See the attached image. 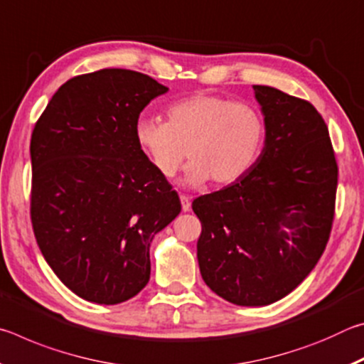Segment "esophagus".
I'll list each match as a JSON object with an SVG mask.
<instances>
[{
    "instance_id": "1",
    "label": "esophagus",
    "mask_w": 364,
    "mask_h": 364,
    "mask_svg": "<svg viewBox=\"0 0 364 364\" xmlns=\"http://www.w3.org/2000/svg\"><path fill=\"white\" fill-rule=\"evenodd\" d=\"M180 200H181V208L183 212H189L191 210V199L188 196H180Z\"/></svg>"
}]
</instances>
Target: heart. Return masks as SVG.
<instances>
[{"mask_svg":"<svg viewBox=\"0 0 364 364\" xmlns=\"http://www.w3.org/2000/svg\"><path fill=\"white\" fill-rule=\"evenodd\" d=\"M133 138L138 151L160 176H173L184 159L181 184L204 186L208 180L228 186L241 180L260 159L267 123L260 110L217 95H193L171 102L167 123L141 115Z\"/></svg>","mask_w":364,"mask_h":364,"instance_id":"1","label":"heart"}]
</instances>
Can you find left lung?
Masks as SVG:
<instances>
[{"instance_id": "8db88e82", "label": "left lung", "mask_w": 364, "mask_h": 364, "mask_svg": "<svg viewBox=\"0 0 364 364\" xmlns=\"http://www.w3.org/2000/svg\"><path fill=\"white\" fill-rule=\"evenodd\" d=\"M267 123L247 175L197 197L202 279L239 306L286 297L321 258L334 218L337 164L328 127L308 101L254 85Z\"/></svg>"}]
</instances>
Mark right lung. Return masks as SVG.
<instances>
[{"label":"right lung","mask_w":364,"mask_h":364,"mask_svg":"<svg viewBox=\"0 0 364 364\" xmlns=\"http://www.w3.org/2000/svg\"><path fill=\"white\" fill-rule=\"evenodd\" d=\"M167 86L102 69L65 82L36 122L32 225L43 257L73 294L100 305L132 299L151 278L149 249L181 212L168 181L133 138Z\"/></svg>","instance_id":"1"}]
</instances>
